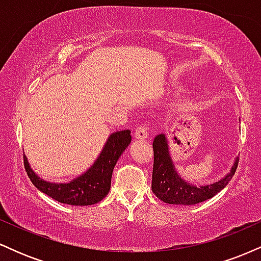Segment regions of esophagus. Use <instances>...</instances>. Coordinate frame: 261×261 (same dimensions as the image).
Returning a JSON list of instances; mask_svg holds the SVG:
<instances>
[{"instance_id":"esophagus-1","label":"esophagus","mask_w":261,"mask_h":261,"mask_svg":"<svg viewBox=\"0 0 261 261\" xmlns=\"http://www.w3.org/2000/svg\"><path fill=\"white\" fill-rule=\"evenodd\" d=\"M147 127L145 126H139L135 128V137L137 140H146L147 139Z\"/></svg>"}]
</instances>
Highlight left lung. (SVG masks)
Wrapping results in <instances>:
<instances>
[{
  "label": "left lung",
  "instance_id": "1",
  "mask_svg": "<svg viewBox=\"0 0 261 261\" xmlns=\"http://www.w3.org/2000/svg\"><path fill=\"white\" fill-rule=\"evenodd\" d=\"M153 173H152V191L163 202L174 205H195L206 201L226 188L234 175L239 158L226 178L215 184L196 188L189 184L176 174L169 157L168 143L164 135H158L153 141Z\"/></svg>",
  "mask_w": 261,
  "mask_h": 261
}]
</instances>
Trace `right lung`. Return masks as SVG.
Returning <instances> with one entry per match:
<instances>
[{"instance_id":"add662e5","label":"right lung","mask_w":261,"mask_h":261,"mask_svg":"<svg viewBox=\"0 0 261 261\" xmlns=\"http://www.w3.org/2000/svg\"><path fill=\"white\" fill-rule=\"evenodd\" d=\"M130 134V130L113 134L92 168L68 184H53L41 180L31 169L25 155H23L25 172L35 188L56 201L74 206L93 205L103 200L109 193L113 169L119 157L131 142Z\"/></svg>"}]
</instances>
